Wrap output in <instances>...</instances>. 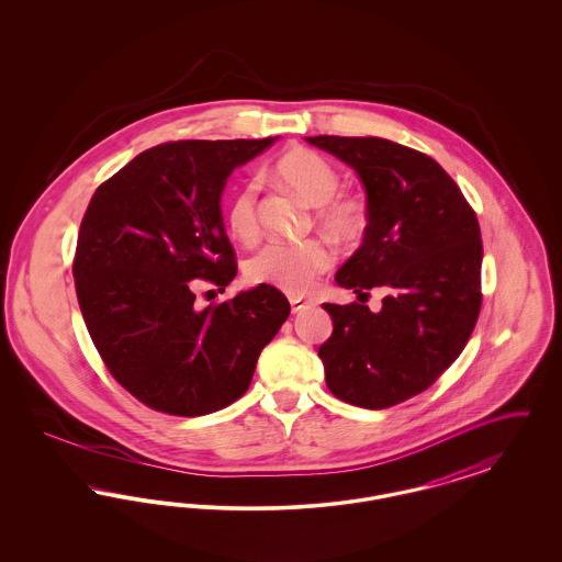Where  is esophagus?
Masks as SVG:
<instances>
[{
	"label": "esophagus",
	"instance_id": "esophagus-1",
	"mask_svg": "<svg viewBox=\"0 0 562 562\" xmlns=\"http://www.w3.org/2000/svg\"><path fill=\"white\" fill-rule=\"evenodd\" d=\"M314 301L312 299H303V296H291V307H293V314H299L307 307H312Z\"/></svg>",
	"mask_w": 562,
	"mask_h": 562
}]
</instances>
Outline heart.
<instances>
[{"label":"heart","instance_id":"b5f03b06","mask_svg":"<svg viewBox=\"0 0 562 562\" xmlns=\"http://www.w3.org/2000/svg\"><path fill=\"white\" fill-rule=\"evenodd\" d=\"M276 172L284 186L318 209V225L330 238L351 240L364 229V206L353 198L337 195L339 175L321 154L294 149L278 161ZM225 223L236 240L248 244L257 238V183L248 181L229 195ZM330 261L333 255L322 241H271L246 261V276L255 284H268L284 293H307Z\"/></svg>","mask_w":562,"mask_h":562}]
</instances>
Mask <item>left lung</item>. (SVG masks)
Returning <instances> with one entry per match:
<instances>
[{
  "instance_id": "obj_1",
  "label": "left lung",
  "mask_w": 562,
  "mask_h": 562,
  "mask_svg": "<svg viewBox=\"0 0 562 562\" xmlns=\"http://www.w3.org/2000/svg\"><path fill=\"white\" fill-rule=\"evenodd\" d=\"M356 170L367 191L364 240L335 282L385 289L381 310L322 307L333 335L318 349L328 390L353 406L387 408L445 373L481 312V227L438 161L379 136H307Z\"/></svg>"
}]
</instances>
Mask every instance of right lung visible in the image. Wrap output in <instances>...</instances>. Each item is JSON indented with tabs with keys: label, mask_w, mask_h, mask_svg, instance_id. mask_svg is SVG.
I'll return each mask as SVG.
<instances>
[{
	"label": "right lung",
	"mask_w": 562,
	"mask_h": 562,
	"mask_svg": "<svg viewBox=\"0 0 562 562\" xmlns=\"http://www.w3.org/2000/svg\"><path fill=\"white\" fill-rule=\"evenodd\" d=\"M276 140L151 147L97 189L83 214L74 261L81 316L109 373L156 411L198 417L238 401L291 314L268 284L204 310L193 293L225 291L236 278L221 195Z\"/></svg>",
	"instance_id": "obj_1"
}]
</instances>
